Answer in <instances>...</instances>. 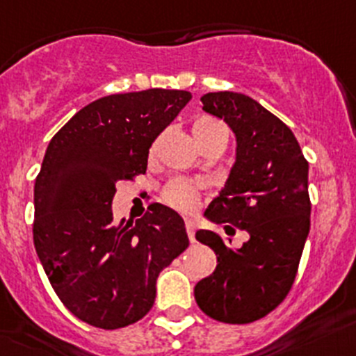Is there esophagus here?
Instances as JSON below:
<instances>
[{
	"label": "esophagus",
	"instance_id": "esophagus-1",
	"mask_svg": "<svg viewBox=\"0 0 356 356\" xmlns=\"http://www.w3.org/2000/svg\"><path fill=\"white\" fill-rule=\"evenodd\" d=\"M185 229H187L188 240H191V242H194L195 240V224L192 222V220H185Z\"/></svg>",
	"mask_w": 356,
	"mask_h": 356
}]
</instances>
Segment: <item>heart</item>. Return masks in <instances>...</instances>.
Masks as SVG:
<instances>
[{
	"instance_id": "b5f03b06",
	"label": "heart",
	"mask_w": 356,
	"mask_h": 356,
	"mask_svg": "<svg viewBox=\"0 0 356 356\" xmlns=\"http://www.w3.org/2000/svg\"><path fill=\"white\" fill-rule=\"evenodd\" d=\"M220 127H222L220 123L211 122V120H197V122L192 125V134H194V139L197 141V139L204 138V136H208V134L213 132V130L220 129ZM164 200L165 203L178 208V210L191 211L194 210L197 201H200V192H197V188H195L194 185L188 184V181L176 180L165 188Z\"/></svg>"
}]
</instances>
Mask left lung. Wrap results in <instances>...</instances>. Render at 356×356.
Here are the masks:
<instances>
[{
    "mask_svg": "<svg viewBox=\"0 0 356 356\" xmlns=\"http://www.w3.org/2000/svg\"><path fill=\"white\" fill-rule=\"evenodd\" d=\"M201 102L233 129L238 145L226 187L204 215L250 238L233 250L213 231L195 233L217 254V268L195 284L194 296L210 318L245 325L265 318L291 291L311 227L309 164L291 129L250 97L217 91Z\"/></svg>",
    "mask_w": 356,
    "mask_h": 356,
    "instance_id": "8db88e82",
    "label": "left lung"
}]
</instances>
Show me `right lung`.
Segmentation results:
<instances>
[{"label":"right lung","mask_w":356,"mask_h":356,"mask_svg":"<svg viewBox=\"0 0 356 356\" xmlns=\"http://www.w3.org/2000/svg\"><path fill=\"white\" fill-rule=\"evenodd\" d=\"M191 99L161 88L104 97L49 143L35 180V249L58 298L91 327L145 318L159 273L188 247L171 208L149 204L136 222H114L111 203L120 180L145 175L152 143Z\"/></svg>","instance_id":"right-lung-1"}]
</instances>
